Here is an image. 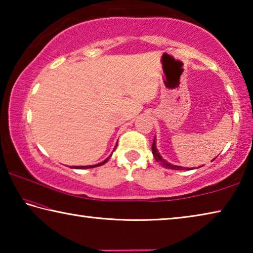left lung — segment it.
<instances>
[{"label":"left lung","instance_id":"left-lung-1","mask_svg":"<svg viewBox=\"0 0 253 253\" xmlns=\"http://www.w3.org/2000/svg\"><path fill=\"white\" fill-rule=\"evenodd\" d=\"M152 152H153L154 157H155V160H156L158 163H160V164H161L162 166H164V168L170 169H176V170H184V169H186L185 168H182V166L173 165V164H170V163L166 162V161L164 160V158H163V157L160 155V153H158V151H157V148H156V146H155V139L153 140Z\"/></svg>","mask_w":253,"mask_h":253}]
</instances>
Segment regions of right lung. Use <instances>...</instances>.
Here are the masks:
<instances>
[{
    "label": "right lung",
    "mask_w": 253,
    "mask_h": 253,
    "mask_svg": "<svg viewBox=\"0 0 253 253\" xmlns=\"http://www.w3.org/2000/svg\"><path fill=\"white\" fill-rule=\"evenodd\" d=\"M111 156V155H110ZM110 156L108 157V158H106V160L104 161V162H101V163H99V164H96V165H91V166H74V168L72 169H92V168H97V166H101V165H104L105 163H107L108 162V160L110 158Z\"/></svg>",
    "instance_id": "obj_1"
}]
</instances>
